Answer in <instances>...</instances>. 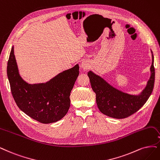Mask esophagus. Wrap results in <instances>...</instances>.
Here are the masks:
<instances>
[{
  "mask_svg": "<svg viewBox=\"0 0 160 160\" xmlns=\"http://www.w3.org/2000/svg\"><path fill=\"white\" fill-rule=\"evenodd\" d=\"M80 67H81L82 69H83L84 70H86L87 69H88L90 67V63L88 61L84 60L81 62Z\"/></svg>",
  "mask_w": 160,
  "mask_h": 160,
  "instance_id": "esophagus-1",
  "label": "esophagus"
}]
</instances>
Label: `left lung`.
Returning <instances> with one entry per match:
<instances>
[{
    "label": "left lung",
    "instance_id": "1",
    "mask_svg": "<svg viewBox=\"0 0 160 160\" xmlns=\"http://www.w3.org/2000/svg\"><path fill=\"white\" fill-rule=\"evenodd\" d=\"M150 67V77L144 90L138 94H130L113 87L102 77L90 70L88 72L93 91L96 94V103L102 113L115 119H124L138 111L148 99L155 80L153 55Z\"/></svg>",
    "mask_w": 160,
    "mask_h": 160
}]
</instances>
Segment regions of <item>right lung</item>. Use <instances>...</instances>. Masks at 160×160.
Here are the masks:
<instances>
[{"instance_id": "obj_1", "label": "right lung", "mask_w": 160, "mask_h": 160, "mask_svg": "<svg viewBox=\"0 0 160 160\" xmlns=\"http://www.w3.org/2000/svg\"><path fill=\"white\" fill-rule=\"evenodd\" d=\"M7 64L12 94L23 113L43 124L55 122L66 115L70 106V92L79 75L78 64L45 83L32 84L26 82L19 73L14 46Z\"/></svg>"}]
</instances>
